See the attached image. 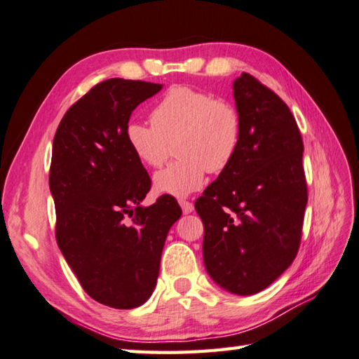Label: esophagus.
Instances as JSON below:
<instances>
[{
	"label": "esophagus",
	"instance_id": "esophagus-1",
	"mask_svg": "<svg viewBox=\"0 0 359 359\" xmlns=\"http://www.w3.org/2000/svg\"><path fill=\"white\" fill-rule=\"evenodd\" d=\"M179 204H180V207H182V212H184L185 215H187V213H191V212L194 210V205L191 204L190 201L180 199V201H179Z\"/></svg>",
	"mask_w": 359,
	"mask_h": 359
}]
</instances>
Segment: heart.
Returning a JSON list of instances; mask_svg holds the SVG:
<instances>
[{
  "label": "heart",
  "mask_w": 359,
  "mask_h": 359,
  "mask_svg": "<svg viewBox=\"0 0 359 359\" xmlns=\"http://www.w3.org/2000/svg\"><path fill=\"white\" fill-rule=\"evenodd\" d=\"M151 122L130 121L123 138L135 158L151 168L161 166L175 144L179 158L154 177L160 194L185 198L198 191L207 171H226L242 144V116L236 105L187 84L166 90L152 108Z\"/></svg>",
  "instance_id": "1"
}]
</instances>
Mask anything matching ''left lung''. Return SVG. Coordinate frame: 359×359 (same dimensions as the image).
<instances>
[{
  "label": "left lung",
  "mask_w": 359,
  "mask_h": 359,
  "mask_svg": "<svg viewBox=\"0 0 359 359\" xmlns=\"http://www.w3.org/2000/svg\"><path fill=\"white\" fill-rule=\"evenodd\" d=\"M242 116L236 158L196 201L205 270L219 287L252 295L295 259L308 204L303 140L289 107L250 74L233 81Z\"/></svg>",
  "instance_id": "obj_1"
}]
</instances>
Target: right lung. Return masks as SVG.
Here are the masks:
<instances>
[{
  "instance_id": "right-lung-1",
  "label": "right lung",
  "mask_w": 359,
  "mask_h": 359,
  "mask_svg": "<svg viewBox=\"0 0 359 359\" xmlns=\"http://www.w3.org/2000/svg\"><path fill=\"white\" fill-rule=\"evenodd\" d=\"M161 88L122 78L95 84L67 109L53 140L57 246L84 292L116 309L152 295L166 236L182 215L169 194L141 205L151 177L123 138L133 109Z\"/></svg>"
}]
</instances>
